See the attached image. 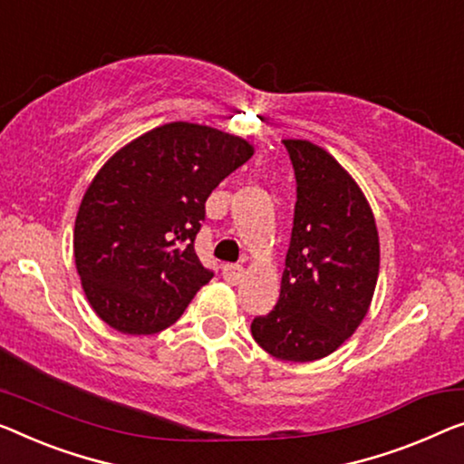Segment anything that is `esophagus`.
<instances>
[{
    "label": "esophagus",
    "mask_w": 464,
    "mask_h": 464,
    "mask_svg": "<svg viewBox=\"0 0 464 464\" xmlns=\"http://www.w3.org/2000/svg\"><path fill=\"white\" fill-rule=\"evenodd\" d=\"M223 276H225V281L231 283V285H237V283L244 279V266L225 265L223 266Z\"/></svg>",
    "instance_id": "obj_1"
}]
</instances>
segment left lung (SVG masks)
I'll use <instances>...</instances> for the list:
<instances>
[{"label":"left lung","instance_id":"8db88e82","mask_svg":"<svg viewBox=\"0 0 464 464\" xmlns=\"http://www.w3.org/2000/svg\"><path fill=\"white\" fill-rule=\"evenodd\" d=\"M295 172V210L275 310L252 321L262 350L289 362L329 356L369 313L379 235L362 189L329 151L283 140Z\"/></svg>","mask_w":464,"mask_h":464}]
</instances>
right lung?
<instances>
[{
    "instance_id": "right-lung-1",
    "label": "right lung",
    "mask_w": 464,
    "mask_h": 464,
    "mask_svg": "<svg viewBox=\"0 0 464 464\" xmlns=\"http://www.w3.org/2000/svg\"><path fill=\"white\" fill-rule=\"evenodd\" d=\"M254 145L193 122H169L102 166L74 220V265L100 319L124 335H151L185 313L212 279L193 239L206 199Z\"/></svg>"
}]
</instances>
